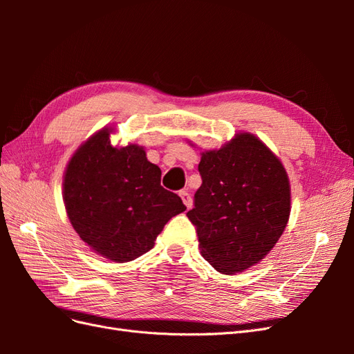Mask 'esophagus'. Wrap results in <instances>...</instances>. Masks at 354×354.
I'll list each match as a JSON object with an SVG mask.
<instances>
[{
  "label": "esophagus",
  "mask_w": 354,
  "mask_h": 354,
  "mask_svg": "<svg viewBox=\"0 0 354 354\" xmlns=\"http://www.w3.org/2000/svg\"><path fill=\"white\" fill-rule=\"evenodd\" d=\"M180 198L183 199V203H185L187 209H190L192 205H194V201H192V196H190V194H189L187 190H181L180 192Z\"/></svg>",
  "instance_id": "obj_1"
}]
</instances>
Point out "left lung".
Here are the masks:
<instances>
[{
    "mask_svg": "<svg viewBox=\"0 0 354 354\" xmlns=\"http://www.w3.org/2000/svg\"><path fill=\"white\" fill-rule=\"evenodd\" d=\"M198 169L202 185L187 217L202 257L224 274L250 269L279 241L291 212L282 162L259 137L239 133L202 152Z\"/></svg>",
    "mask_w": 354,
    "mask_h": 354,
    "instance_id": "left-lung-1",
    "label": "left lung"
}]
</instances>
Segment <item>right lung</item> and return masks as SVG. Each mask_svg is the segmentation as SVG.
Here are the masks:
<instances>
[{"label":"right lung","mask_w":354,"mask_h":354,"mask_svg":"<svg viewBox=\"0 0 354 354\" xmlns=\"http://www.w3.org/2000/svg\"><path fill=\"white\" fill-rule=\"evenodd\" d=\"M111 133L102 128L73 153L63 201L72 227L95 254L127 263L152 250L168 220L186 207L160 186V169L142 146H112Z\"/></svg>","instance_id":"obj_1"}]
</instances>
